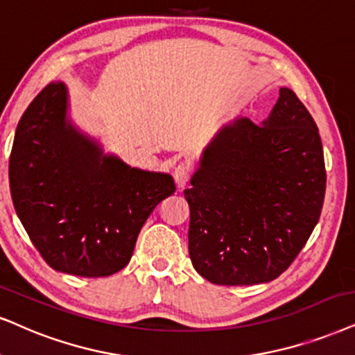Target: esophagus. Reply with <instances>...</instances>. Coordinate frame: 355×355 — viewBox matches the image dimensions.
Masks as SVG:
<instances>
[{
  "mask_svg": "<svg viewBox=\"0 0 355 355\" xmlns=\"http://www.w3.org/2000/svg\"><path fill=\"white\" fill-rule=\"evenodd\" d=\"M191 172H193V167L188 162H182L175 167L173 178H175V183H177L178 188H183L187 185L188 180L191 178Z\"/></svg>",
  "mask_w": 355,
  "mask_h": 355,
  "instance_id": "obj_1",
  "label": "esophagus"
}]
</instances>
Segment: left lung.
<instances>
[{
	"mask_svg": "<svg viewBox=\"0 0 355 355\" xmlns=\"http://www.w3.org/2000/svg\"><path fill=\"white\" fill-rule=\"evenodd\" d=\"M324 155L315 119L290 88L262 124L241 118L205 150L191 188L188 252L216 285L275 280L320 219Z\"/></svg>",
	"mask_w": 355,
	"mask_h": 355,
	"instance_id": "1",
	"label": "left lung"
}]
</instances>
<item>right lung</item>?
Returning a JSON list of instances; mask_svg holds the SVG:
<instances>
[{"label":"right lung","mask_w":355,"mask_h":355,"mask_svg":"<svg viewBox=\"0 0 355 355\" xmlns=\"http://www.w3.org/2000/svg\"><path fill=\"white\" fill-rule=\"evenodd\" d=\"M67 87L52 82L22 114L10 157L12 205L53 270L113 275L128 266L141 227L175 183L103 155L67 119Z\"/></svg>","instance_id":"obj_1"}]
</instances>
